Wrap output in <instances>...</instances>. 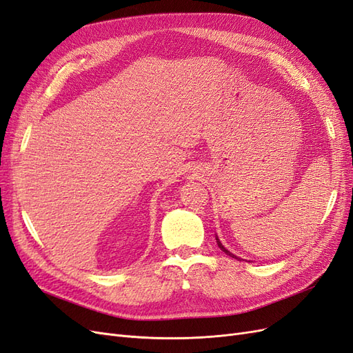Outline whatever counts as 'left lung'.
<instances>
[{
  "instance_id": "left-lung-1",
  "label": "left lung",
  "mask_w": 353,
  "mask_h": 353,
  "mask_svg": "<svg viewBox=\"0 0 353 353\" xmlns=\"http://www.w3.org/2000/svg\"><path fill=\"white\" fill-rule=\"evenodd\" d=\"M215 241H217V245H219V248L221 249V251L224 252V254H227V255H229V256H232V258H234V259H241V258H239V256H236L234 254H232L230 251H227V249L223 246V243L220 242V239H219V236L217 234H215Z\"/></svg>"
}]
</instances>
